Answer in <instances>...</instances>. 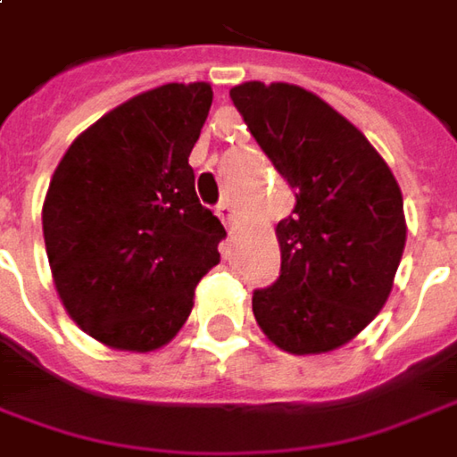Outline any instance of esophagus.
Masks as SVG:
<instances>
[{"instance_id":"1","label":"esophagus","mask_w":457,"mask_h":457,"mask_svg":"<svg viewBox=\"0 0 457 457\" xmlns=\"http://www.w3.org/2000/svg\"><path fill=\"white\" fill-rule=\"evenodd\" d=\"M217 217H220L228 228H235V225H237V212H235V207H232L229 199H222V202L217 204Z\"/></svg>"}]
</instances>
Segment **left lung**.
Listing matches in <instances>:
<instances>
[{"mask_svg": "<svg viewBox=\"0 0 457 457\" xmlns=\"http://www.w3.org/2000/svg\"><path fill=\"white\" fill-rule=\"evenodd\" d=\"M229 98L295 189L276 228L280 278L253 293L260 331L288 354H328L386 303L407 222L400 184L367 136L291 83H240Z\"/></svg>", "mask_w": 457, "mask_h": 457, "instance_id": "obj_1", "label": "left lung"}]
</instances>
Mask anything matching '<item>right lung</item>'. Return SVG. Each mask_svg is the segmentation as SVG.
I'll use <instances>...</instances> for the list:
<instances>
[{"instance_id": "1", "label": "right lung", "mask_w": 457, "mask_h": 457, "mask_svg": "<svg viewBox=\"0 0 457 457\" xmlns=\"http://www.w3.org/2000/svg\"><path fill=\"white\" fill-rule=\"evenodd\" d=\"M210 105V83L138 93L87 126L50 179L42 235L55 291L108 349L166 346L220 262L225 228L199 204L189 166Z\"/></svg>"}]
</instances>
